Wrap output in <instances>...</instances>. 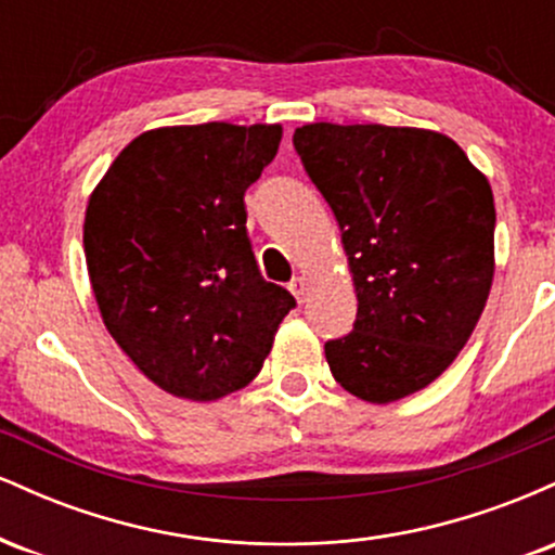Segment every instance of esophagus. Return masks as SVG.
Masks as SVG:
<instances>
[{
  "label": "esophagus",
  "mask_w": 555,
  "mask_h": 555,
  "mask_svg": "<svg viewBox=\"0 0 555 555\" xmlns=\"http://www.w3.org/2000/svg\"><path fill=\"white\" fill-rule=\"evenodd\" d=\"M289 292H292V295H295L297 302L302 305L305 297H308V279H305V276H295V279H292V282H289Z\"/></svg>",
  "instance_id": "obj_1"
}]
</instances>
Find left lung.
<instances>
[{
    "label": "left lung",
    "instance_id": "obj_1",
    "mask_svg": "<svg viewBox=\"0 0 555 555\" xmlns=\"http://www.w3.org/2000/svg\"><path fill=\"white\" fill-rule=\"evenodd\" d=\"M297 156L341 229L358 321L326 341L336 384L371 404L441 375L493 284V190L451 138L420 127L313 122Z\"/></svg>",
    "mask_w": 555,
    "mask_h": 555
}]
</instances>
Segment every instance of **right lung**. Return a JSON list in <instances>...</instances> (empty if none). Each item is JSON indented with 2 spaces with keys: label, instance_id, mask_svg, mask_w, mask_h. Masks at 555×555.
<instances>
[{
  "label": "right lung",
  "instance_id": "right-lung-1",
  "mask_svg": "<svg viewBox=\"0 0 555 555\" xmlns=\"http://www.w3.org/2000/svg\"><path fill=\"white\" fill-rule=\"evenodd\" d=\"M282 125H180L138 135L88 197L82 247L104 326L171 397L214 401L263 367L295 308L260 276L245 190Z\"/></svg>",
  "mask_w": 555,
  "mask_h": 555
}]
</instances>
